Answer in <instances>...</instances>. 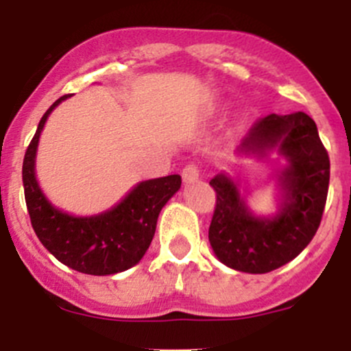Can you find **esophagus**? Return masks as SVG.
<instances>
[{
    "label": "esophagus",
    "instance_id": "esophagus-1",
    "mask_svg": "<svg viewBox=\"0 0 351 351\" xmlns=\"http://www.w3.org/2000/svg\"><path fill=\"white\" fill-rule=\"evenodd\" d=\"M183 182L186 183V185H190V183L197 182L198 176H200V169H198V166L195 162H190V165H186L185 168H183Z\"/></svg>",
    "mask_w": 351,
    "mask_h": 351
}]
</instances>
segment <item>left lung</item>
I'll use <instances>...</instances> for the list:
<instances>
[{
    "label": "left lung",
    "mask_w": 351,
    "mask_h": 351,
    "mask_svg": "<svg viewBox=\"0 0 351 351\" xmlns=\"http://www.w3.org/2000/svg\"><path fill=\"white\" fill-rule=\"evenodd\" d=\"M271 149L287 159L274 217H256L224 173L210 180L217 198L208 241L222 263L246 274H268L293 260L314 238L326 205L329 156L316 122L304 112L270 113L251 127L238 153L265 156Z\"/></svg>",
    "instance_id": "1"
}]
</instances>
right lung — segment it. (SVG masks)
<instances>
[{"label": "right lung", "mask_w": 351, "mask_h": 351, "mask_svg": "<svg viewBox=\"0 0 351 351\" xmlns=\"http://www.w3.org/2000/svg\"><path fill=\"white\" fill-rule=\"evenodd\" d=\"M67 97L59 98L44 113L23 158V190L32 228L49 253L66 267L86 275L119 274L144 256L154 238L159 212L180 190L182 176L137 183L115 207L91 217H74L56 208L35 178V154L45 120Z\"/></svg>", "instance_id": "obj_1"}]
</instances>
